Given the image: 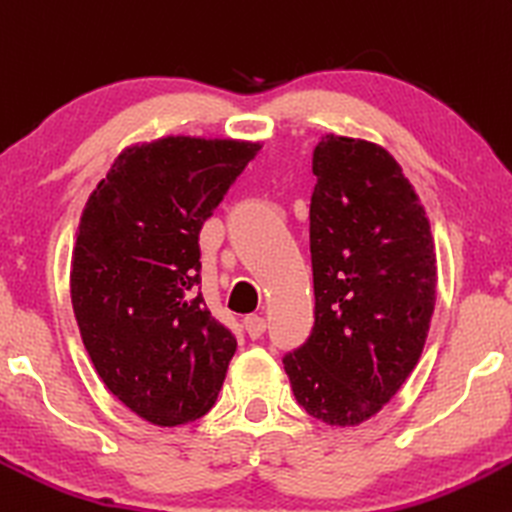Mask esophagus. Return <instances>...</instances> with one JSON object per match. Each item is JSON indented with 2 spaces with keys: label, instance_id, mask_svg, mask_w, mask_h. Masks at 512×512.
I'll return each instance as SVG.
<instances>
[{
  "label": "esophagus",
  "instance_id": "esophagus-1",
  "mask_svg": "<svg viewBox=\"0 0 512 512\" xmlns=\"http://www.w3.org/2000/svg\"><path fill=\"white\" fill-rule=\"evenodd\" d=\"M243 326H245V331H248L250 338H260L264 331H267V319L260 315H248L243 319Z\"/></svg>",
  "mask_w": 512,
  "mask_h": 512
}]
</instances>
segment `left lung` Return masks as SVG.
Masks as SVG:
<instances>
[{
	"mask_svg": "<svg viewBox=\"0 0 512 512\" xmlns=\"http://www.w3.org/2000/svg\"><path fill=\"white\" fill-rule=\"evenodd\" d=\"M315 326L283 355L293 396L331 427L384 408L420 360L436 252L415 188L384 147L324 135L312 155Z\"/></svg>",
	"mask_w": 512,
	"mask_h": 512,
	"instance_id": "left-lung-1",
	"label": "left lung"
}]
</instances>
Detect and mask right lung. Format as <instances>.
<instances>
[{
    "instance_id": "1",
    "label": "right lung",
    "mask_w": 512,
    "mask_h": 512,
    "mask_svg": "<svg viewBox=\"0 0 512 512\" xmlns=\"http://www.w3.org/2000/svg\"><path fill=\"white\" fill-rule=\"evenodd\" d=\"M260 143L169 135L114 159L80 217L71 303L92 365L159 427L212 408L236 336L200 293V231Z\"/></svg>"
}]
</instances>
